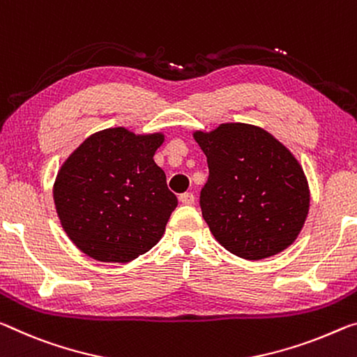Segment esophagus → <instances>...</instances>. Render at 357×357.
Listing matches in <instances>:
<instances>
[{"mask_svg":"<svg viewBox=\"0 0 357 357\" xmlns=\"http://www.w3.org/2000/svg\"><path fill=\"white\" fill-rule=\"evenodd\" d=\"M179 202L183 203V205H192V203L195 202V195L192 194V192H185V194L179 195Z\"/></svg>","mask_w":357,"mask_h":357,"instance_id":"obj_1","label":"esophagus"}]
</instances>
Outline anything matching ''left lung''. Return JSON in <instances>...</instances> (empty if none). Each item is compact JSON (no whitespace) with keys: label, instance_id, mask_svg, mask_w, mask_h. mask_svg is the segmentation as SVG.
<instances>
[{"label":"left lung","instance_id":"8db88e82","mask_svg":"<svg viewBox=\"0 0 357 357\" xmlns=\"http://www.w3.org/2000/svg\"><path fill=\"white\" fill-rule=\"evenodd\" d=\"M194 138L209 168L200 206L214 238L248 260L291 246L310 209L308 181L291 151L264 128L240 122Z\"/></svg>","mask_w":357,"mask_h":357}]
</instances>
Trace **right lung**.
Returning a JSON list of instances; mask_svg holds the SVG:
<instances>
[{
    "label": "right lung",
    "mask_w": 357,
    "mask_h": 357,
    "mask_svg": "<svg viewBox=\"0 0 357 357\" xmlns=\"http://www.w3.org/2000/svg\"><path fill=\"white\" fill-rule=\"evenodd\" d=\"M162 133L106 128L84 141L56 174L54 202L61 227L84 254L130 262L162 238L178 199L154 162Z\"/></svg>",
    "instance_id": "obj_1"
}]
</instances>
